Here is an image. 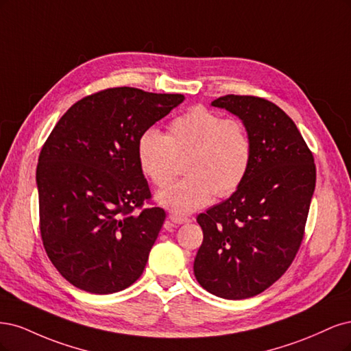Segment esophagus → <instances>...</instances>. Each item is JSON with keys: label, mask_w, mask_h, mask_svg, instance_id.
<instances>
[{"label": "esophagus", "mask_w": 351, "mask_h": 351, "mask_svg": "<svg viewBox=\"0 0 351 351\" xmlns=\"http://www.w3.org/2000/svg\"><path fill=\"white\" fill-rule=\"evenodd\" d=\"M169 220H171L175 224H184V223H189L191 221L188 217L179 216V214H171V216H169Z\"/></svg>", "instance_id": "34e87169"}]
</instances>
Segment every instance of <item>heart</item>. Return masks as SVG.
I'll return each instance as SVG.
<instances>
[{
	"instance_id": "obj_1",
	"label": "heart",
	"mask_w": 351,
	"mask_h": 351,
	"mask_svg": "<svg viewBox=\"0 0 351 351\" xmlns=\"http://www.w3.org/2000/svg\"><path fill=\"white\" fill-rule=\"evenodd\" d=\"M185 157L188 176L156 195L176 214L204 207L214 195L228 197L243 184L254 162L251 132L241 119L195 106L171 121L165 135L147 130L138 137V167L154 186L171 184L178 160Z\"/></svg>"
}]
</instances>
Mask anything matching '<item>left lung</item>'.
<instances>
[{
  "mask_svg": "<svg viewBox=\"0 0 351 351\" xmlns=\"http://www.w3.org/2000/svg\"><path fill=\"white\" fill-rule=\"evenodd\" d=\"M211 106L245 122L254 143V162L243 184L228 199L197 217L204 239L194 274L211 295L239 300L263 293L295 259L316 167L296 123L273 101L228 95Z\"/></svg>",
  "mask_w": 351,
  "mask_h": 351,
  "instance_id": "left-lung-1",
  "label": "left lung"
}]
</instances>
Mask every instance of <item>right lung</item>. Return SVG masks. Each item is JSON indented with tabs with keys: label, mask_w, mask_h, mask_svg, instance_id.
Here are the masks:
<instances>
[{
	"label": "right lung",
	"mask_w": 351,
	"mask_h": 351,
	"mask_svg": "<svg viewBox=\"0 0 351 351\" xmlns=\"http://www.w3.org/2000/svg\"><path fill=\"white\" fill-rule=\"evenodd\" d=\"M184 99L134 87L101 90L74 104L45 141L36 167L40 236L73 286L109 295L143 274L166 213L141 208L152 194L137 141Z\"/></svg>",
	"instance_id": "obj_1"
}]
</instances>
